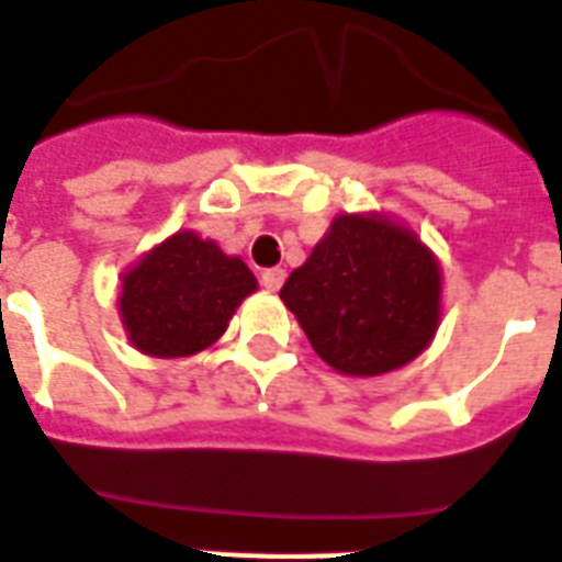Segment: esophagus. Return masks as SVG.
<instances>
[{
  "label": "esophagus",
  "instance_id": "1",
  "mask_svg": "<svg viewBox=\"0 0 562 562\" xmlns=\"http://www.w3.org/2000/svg\"><path fill=\"white\" fill-rule=\"evenodd\" d=\"M282 282H285V270H282V268L261 270V285H265L268 292H280Z\"/></svg>",
  "mask_w": 562,
  "mask_h": 562
}]
</instances>
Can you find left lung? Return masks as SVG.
<instances>
[{"label": "left lung", "mask_w": 562, "mask_h": 562, "mask_svg": "<svg viewBox=\"0 0 562 562\" xmlns=\"http://www.w3.org/2000/svg\"><path fill=\"white\" fill-rule=\"evenodd\" d=\"M324 363L384 375L429 348L440 322L431 249L384 214H342L280 292Z\"/></svg>", "instance_id": "obj_1"}]
</instances>
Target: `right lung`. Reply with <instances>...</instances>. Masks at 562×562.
<instances>
[{
	"label": "right lung",
	"instance_id": "obj_1",
	"mask_svg": "<svg viewBox=\"0 0 562 562\" xmlns=\"http://www.w3.org/2000/svg\"><path fill=\"white\" fill-rule=\"evenodd\" d=\"M259 289L252 270L196 232H176L122 277L119 313L148 357H190L226 334L240 301Z\"/></svg>",
	"mask_w": 562,
	"mask_h": 562
}]
</instances>
